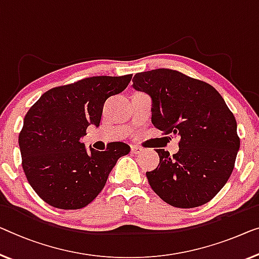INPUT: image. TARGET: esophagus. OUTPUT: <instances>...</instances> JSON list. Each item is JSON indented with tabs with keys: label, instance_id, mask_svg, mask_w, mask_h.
I'll return each instance as SVG.
<instances>
[{
	"label": "esophagus",
	"instance_id": "1",
	"mask_svg": "<svg viewBox=\"0 0 259 259\" xmlns=\"http://www.w3.org/2000/svg\"><path fill=\"white\" fill-rule=\"evenodd\" d=\"M143 152V149L140 148V146H131V153L134 154H141Z\"/></svg>",
	"mask_w": 259,
	"mask_h": 259
}]
</instances>
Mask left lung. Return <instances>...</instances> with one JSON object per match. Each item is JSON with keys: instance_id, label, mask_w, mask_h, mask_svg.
Instances as JSON below:
<instances>
[{"instance_id": "1", "label": "left lung", "mask_w": 259, "mask_h": 259, "mask_svg": "<svg viewBox=\"0 0 259 259\" xmlns=\"http://www.w3.org/2000/svg\"><path fill=\"white\" fill-rule=\"evenodd\" d=\"M133 82L151 96L153 125L180 137L173 156L156 150L159 165L146 172L150 186L173 207L209 202L228 181L240 149L234 114L211 84L176 69L137 73Z\"/></svg>"}]
</instances>
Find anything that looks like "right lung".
Here are the masks:
<instances>
[{
  "mask_svg": "<svg viewBox=\"0 0 259 259\" xmlns=\"http://www.w3.org/2000/svg\"><path fill=\"white\" fill-rule=\"evenodd\" d=\"M133 74L91 76L55 87L30 108L18 135L22 167L31 187L50 206L80 209L105 187L119 157L129 145L113 142L106 151L82 143L88 125L98 126L103 105L128 86Z\"/></svg>",
  "mask_w": 259,
  "mask_h": 259,
  "instance_id": "1",
  "label": "right lung"
}]
</instances>
